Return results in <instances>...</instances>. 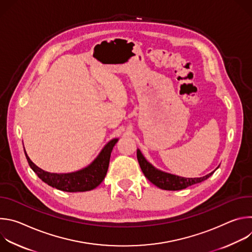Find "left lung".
I'll return each mask as SVG.
<instances>
[{"instance_id": "obj_1", "label": "left lung", "mask_w": 252, "mask_h": 252, "mask_svg": "<svg viewBox=\"0 0 252 252\" xmlns=\"http://www.w3.org/2000/svg\"><path fill=\"white\" fill-rule=\"evenodd\" d=\"M118 142V139H112L110 142H107V145L101 150L97 158L87 167L82 168L78 171L69 172V173H51L48 171L43 170L42 168L35 165L28 157L25 148V155L27 158V160L29 162V165L31 168L37 173V175L42 179V181L49 186L56 188L63 191L67 192H77V191H88L95 189L100 183V169L101 165L105 162H110L111 153L115 147L116 143ZM145 175L149 181L154 184L156 187H158V175L159 172L152 166L149 170L146 169Z\"/></svg>"}]
</instances>
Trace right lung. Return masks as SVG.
<instances>
[{"mask_svg": "<svg viewBox=\"0 0 252 252\" xmlns=\"http://www.w3.org/2000/svg\"><path fill=\"white\" fill-rule=\"evenodd\" d=\"M158 170V169H157ZM159 174L158 175V188L165 190H181L184 189H187L188 187H190L195 184H199L206 178L209 177V174L203 176V177H194V178H186L181 177L174 174L162 172L160 170H158Z\"/></svg>", "mask_w": 252, "mask_h": 252, "instance_id": "right-lung-1", "label": "right lung"}]
</instances>
